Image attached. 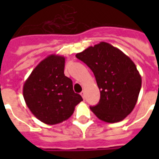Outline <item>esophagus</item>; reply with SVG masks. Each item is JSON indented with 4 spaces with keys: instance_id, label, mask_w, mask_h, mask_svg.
<instances>
[{
    "instance_id": "obj_1",
    "label": "esophagus",
    "mask_w": 159,
    "mask_h": 159,
    "mask_svg": "<svg viewBox=\"0 0 159 159\" xmlns=\"http://www.w3.org/2000/svg\"><path fill=\"white\" fill-rule=\"evenodd\" d=\"M81 96H82V98L84 99V98H85V92H81Z\"/></svg>"
}]
</instances>
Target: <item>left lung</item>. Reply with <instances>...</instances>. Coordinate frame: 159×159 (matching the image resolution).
<instances>
[{
    "instance_id": "1",
    "label": "left lung",
    "mask_w": 159,
    "mask_h": 159,
    "mask_svg": "<svg viewBox=\"0 0 159 159\" xmlns=\"http://www.w3.org/2000/svg\"><path fill=\"white\" fill-rule=\"evenodd\" d=\"M76 57L92 69L101 92L97 106L90 107L101 120H123L134 108L142 78L127 55L106 42L90 46Z\"/></svg>"
}]
</instances>
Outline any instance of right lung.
Instances as JSON below:
<instances>
[{
  "label": "right lung",
  "mask_w": 159,
  "mask_h": 159,
  "mask_svg": "<svg viewBox=\"0 0 159 159\" xmlns=\"http://www.w3.org/2000/svg\"><path fill=\"white\" fill-rule=\"evenodd\" d=\"M64 65L63 56L49 55L34 67L23 87L30 111L50 125L67 120L82 101L73 91L72 80L64 75Z\"/></svg>",
  "instance_id": "obj_1"
}]
</instances>
